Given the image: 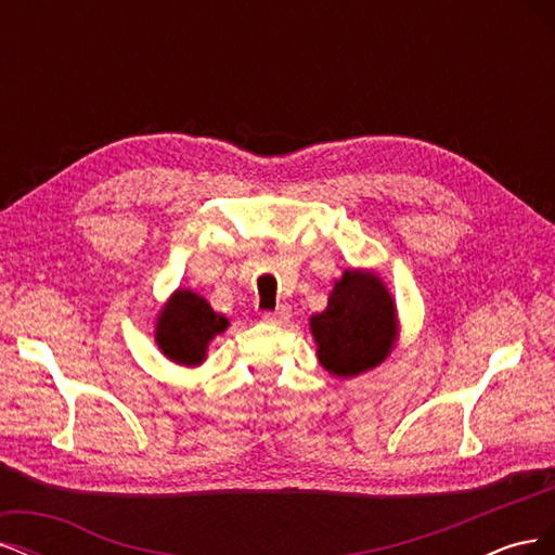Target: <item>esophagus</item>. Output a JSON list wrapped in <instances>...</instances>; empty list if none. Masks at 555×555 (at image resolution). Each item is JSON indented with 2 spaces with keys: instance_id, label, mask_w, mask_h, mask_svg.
Returning a JSON list of instances; mask_svg holds the SVG:
<instances>
[{
  "instance_id": "obj_1",
  "label": "esophagus",
  "mask_w": 555,
  "mask_h": 555,
  "mask_svg": "<svg viewBox=\"0 0 555 555\" xmlns=\"http://www.w3.org/2000/svg\"><path fill=\"white\" fill-rule=\"evenodd\" d=\"M289 317H292V310L287 306H282V308L273 310V312H263L266 322H273V324H287Z\"/></svg>"
}]
</instances>
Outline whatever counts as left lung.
<instances>
[{
  "label": "left lung",
  "mask_w": 555,
  "mask_h": 555,
  "mask_svg": "<svg viewBox=\"0 0 555 555\" xmlns=\"http://www.w3.org/2000/svg\"><path fill=\"white\" fill-rule=\"evenodd\" d=\"M319 365L333 377H357L391 357L398 343V308L371 268H347L328 304L310 317Z\"/></svg>",
  "instance_id": "obj_1"
}]
</instances>
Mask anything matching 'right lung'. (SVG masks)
<instances>
[{"label":"right lung","instance_id":"add662e5","mask_svg":"<svg viewBox=\"0 0 555 555\" xmlns=\"http://www.w3.org/2000/svg\"><path fill=\"white\" fill-rule=\"evenodd\" d=\"M229 328V319L217 314L204 296L176 289L155 319V343L176 365L196 367L208 359V347Z\"/></svg>","mask_w":555,"mask_h":555}]
</instances>
